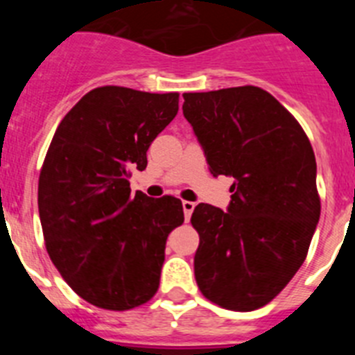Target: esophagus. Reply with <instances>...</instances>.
Listing matches in <instances>:
<instances>
[{
	"label": "esophagus",
	"mask_w": 355,
	"mask_h": 355,
	"mask_svg": "<svg viewBox=\"0 0 355 355\" xmlns=\"http://www.w3.org/2000/svg\"><path fill=\"white\" fill-rule=\"evenodd\" d=\"M182 206H184V214H185V220H191V214H192V211H194V207H196V202H192V200H184V202H182Z\"/></svg>",
	"instance_id": "obj_1"
}]
</instances>
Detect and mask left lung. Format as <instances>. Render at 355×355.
I'll list each match as a JSON object with an SVG mask.
<instances>
[{"label": "left lung", "mask_w": 355, "mask_h": 355, "mask_svg": "<svg viewBox=\"0 0 355 355\" xmlns=\"http://www.w3.org/2000/svg\"><path fill=\"white\" fill-rule=\"evenodd\" d=\"M184 99L211 173L235 180L228 211L194 207L196 282L220 307L259 309L302 266L320 220L313 146L295 116L256 85Z\"/></svg>", "instance_id": "1"}]
</instances>
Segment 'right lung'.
Returning <instances> with one entry per match:
<instances>
[{
	"label": "right lung",
	"mask_w": 355,
	"mask_h": 355,
	"mask_svg": "<svg viewBox=\"0 0 355 355\" xmlns=\"http://www.w3.org/2000/svg\"><path fill=\"white\" fill-rule=\"evenodd\" d=\"M178 92L103 85L60 121L39 173L46 250L89 304L128 311L159 287L166 239L184 223L182 200L132 194V170L178 111Z\"/></svg>",
	"instance_id": "right-lung-1"
}]
</instances>
